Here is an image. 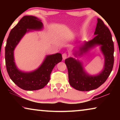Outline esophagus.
Returning <instances> with one entry per match:
<instances>
[{
  "label": "esophagus",
  "instance_id": "esophagus-1",
  "mask_svg": "<svg viewBox=\"0 0 120 120\" xmlns=\"http://www.w3.org/2000/svg\"><path fill=\"white\" fill-rule=\"evenodd\" d=\"M68 57V55L66 53H64L63 55H62V57H63V60H64L67 58Z\"/></svg>",
  "mask_w": 120,
  "mask_h": 120
}]
</instances>
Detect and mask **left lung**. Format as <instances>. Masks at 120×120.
Segmentation results:
<instances>
[{
  "instance_id": "8db88e82",
  "label": "left lung",
  "mask_w": 120,
  "mask_h": 120,
  "mask_svg": "<svg viewBox=\"0 0 120 120\" xmlns=\"http://www.w3.org/2000/svg\"><path fill=\"white\" fill-rule=\"evenodd\" d=\"M95 37L85 42L80 48V53L87 52L96 45H101V49L105 58L104 67L100 74L91 76L83 70L82 65L78 60L69 57L65 60L68 71L69 82L71 86L81 91H88L96 89L104 83L110 74L114 62V42L110 31L101 19H97Z\"/></svg>"
}]
</instances>
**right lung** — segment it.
<instances>
[{
  "instance_id": "1",
  "label": "right lung",
  "mask_w": 120,
  "mask_h": 120,
  "mask_svg": "<svg viewBox=\"0 0 120 120\" xmlns=\"http://www.w3.org/2000/svg\"><path fill=\"white\" fill-rule=\"evenodd\" d=\"M43 27L40 19L33 16H25L11 29L5 46V63L10 78L15 84L24 90L34 91L41 89L50 81L54 67L62 60V55L57 53L46 57L37 70L24 73L18 69L15 63L14 51L19 41L29 30H40Z\"/></svg>"
}]
</instances>
